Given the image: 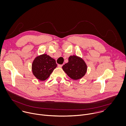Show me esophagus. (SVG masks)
Returning <instances> with one entry per match:
<instances>
[{"label": "esophagus", "instance_id": "esophagus-1", "mask_svg": "<svg viewBox=\"0 0 126 126\" xmlns=\"http://www.w3.org/2000/svg\"><path fill=\"white\" fill-rule=\"evenodd\" d=\"M62 66H63V65H60V64L58 65V67H60V68H61L62 67Z\"/></svg>", "mask_w": 126, "mask_h": 126}]
</instances>
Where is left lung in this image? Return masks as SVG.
Returning <instances> with one entry per match:
<instances>
[{"mask_svg": "<svg viewBox=\"0 0 126 126\" xmlns=\"http://www.w3.org/2000/svg\"><path fill=\"white\" fill-rule=\"evenodd\" d=\"M87 68L85 61L76 55L70 56L68 62L62 66L63 71L74 80L80 79L84 76L87 73Z\"/></svg>", "mask_w": 126, "mask_h": 126, "instance_id": "left-lung-1", "label": "left lung"}]
</instances>
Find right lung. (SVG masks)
<instances>
[{
  "label": "right lung",
  "instance_id": "obj_1",
  "mask_svg": "<svg viewBox=\"0 0 126 126\" xmlns=\"http://www.w3.org/2000/svg\"><path fill=\"white\" fill-rule=\"evenodd\" d=\"M57 67L54 59L47 54L36 56L33 60L32 70L33 75L39 80H46Z\"/></svg>",
  "mask_w": 126,
  "mask_h": 126
}]
</instances>
